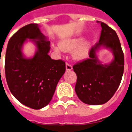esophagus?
<instances>
[{
	"label": "esophagus",
	"instance_id": "34e87169",
	"mask_svg": "<svg viewBox=\"0 0 132 132\" xmlns=\"http://www.w3.org/2000/svg\"><path fill=\"white\" fill-rule=\"evenodd\" d=\"M66 70L67 71H71L73 69V67L72 66L70 65V64L69 63H66Z\"/></svg>",
	"mask_w": 132,
	"mask_h": 132
}]
</instances>
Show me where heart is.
I'll return each mask as SVG.
<instances>
[{
  "label": "heart",
  "instance_id": "b5f03b06",
  "mask_svg": "<svg viewBox=\"0 0 132 132\" xmlns=\"http://www.w3.org/2000/svg\"><path fill=\"white\" fill-rule=\"evenodd\" d=\"M60 48L65 52H72V56L74 59L84 60L87 58L90 53L92 42L89 40H84L82 37H76L72 38L63 40L59 42ZM54 50L56 52L60 51L59 48L56 46Z\"/></svg>",
  "mask_w": 132,
  "mask_h": 132
}]
</instances>
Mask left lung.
Masks as SVG:
<instances>
[{
  "label": "left lung",
  "mask_w": 132,
  "mask_h": 132,
  "mask_svg": "<svg viewBox=\"0 0 132 132\" xmlns=\"http://www.w3.org/2000/svg\"><path fill=\"white\" fill-rule=\"evenodd\" d=\"M100 22V21H97ZM100 40L90 49V58L73 67L77 75L75 90L79 100L90 105L106 103L119 86L124 69V56L117 33L106 23L101 22ZM102 48L109 50L113 59L103 64L97 58Z\"/></svg>",
  "instance_id": "obj_1"
}]
</instances>
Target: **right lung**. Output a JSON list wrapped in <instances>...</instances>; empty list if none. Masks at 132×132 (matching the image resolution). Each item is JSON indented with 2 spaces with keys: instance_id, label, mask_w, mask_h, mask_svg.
<instances>
[{
  "instance_id": "obj_1",
  "label": "right lung",
  "mask_w": 132,
  "mask_h": 132,
  "mask_svg": "<svg viewBox=\"0 0 132 132\" xmlns=\"http://www.w3.org/2000/svg\"><path fill=\"white\" fill-rule=\"evenodd\" d=\"M38 24L30 23L19 29L10 38L5 56V76L9 88L21 104L40 109L49 104L56 85L65 72V63L48 55L50 41ZM36 46L33 57L22 53L28 40Z\"/></svg>"
}]
</instances>
